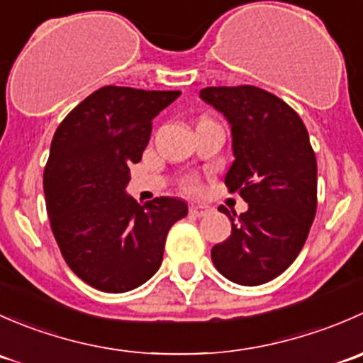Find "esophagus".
<instances>
[{"label":"esophagus","mask_w":363,"mask_h":363,"mask_svg":"<svg viewBox=\"0 0 363 363\" xmlns=\"http://www.w3.org/2000/svg\"><path fill=\"white\" fill-rule=\"evenodd\" d=\"M212 208L207 207V205H200V203H191L189 205V214L196 216V218H202V216L211 214Z\"/></svg>","instance_id":"34e87169"}]
</instances>
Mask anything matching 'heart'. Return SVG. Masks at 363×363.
Returning <instances> with one entry per match:
<instances>
[{"label":"heart","mask_w":363,"mask_h":363,"mask_svg":"<svg viewBox=\"0 0 363 363\" xmlns=\"http://www.w3.org/2000/svg\"><path fill=\"white\" fill-rule=\"evenodd\" d=\"M186 188H189V189L196 188V181H195V179H188V181H186Z\"/></svg>","instance_id":"heart-1"}]
</instances>
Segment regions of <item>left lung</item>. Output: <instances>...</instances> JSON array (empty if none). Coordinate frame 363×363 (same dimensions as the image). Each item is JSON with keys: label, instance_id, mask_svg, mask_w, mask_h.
<instances>
[{"label": "left lung", "instance_id": "1", "mask_svg": "<svg viewBox=\"0 0 363 363\" xmlns=\"http://www.w3.org/2000/svg\"><path fill=\"white\" fill-rule=\"evenodd\" d=\"M200 98L228 119L233 160L226 188L247 211L230 214L232 235L212 247L232 283L258 286L283 274L302 251L318 205L316 156L294 108L255 86L205 87Z\"/></svg>", "mask_w": 363, "mask_h": 363}]
</instances>
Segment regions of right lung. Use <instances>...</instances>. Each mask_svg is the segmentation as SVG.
<instances>
[{"label": "right lung", "mask_w": 363, "mask_h": 363, "mask_svg": "<svg viewBox=\"0 0 363 363\" xmlns=\"http://www.w3.org/2000/svg\"><path fill=\"white\" fill-rule=\"evenodd\" d=\"M181 91L105 86L80 101L54 133L43 172L47 212L61 255L89 286L138 288L158 272L164 240L188 205L160 196L140 205L126 189L152 119Z\"/></svg>", "instance_id": "1"}]
</instances>
